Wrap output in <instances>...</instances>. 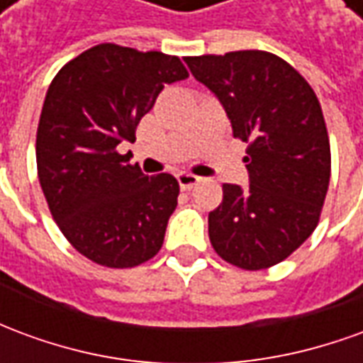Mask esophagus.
<instances>
[{"label":"esophagus","mask_w":363,"mask_h":363,"mask_svg":"<svg viewBox=\"0 0 363 363\" xmlns=\"http://www.w3.org/2000/svg\"><path fill=\"white\" fill-rule=\"evenodd\" d=\"M177 179H179V184H181L182 190H190L192 186H196L198 182H200V177L192 173H179L177 174Z\"/></svg>","instance_id":"esophagus-1"}]
</instances>
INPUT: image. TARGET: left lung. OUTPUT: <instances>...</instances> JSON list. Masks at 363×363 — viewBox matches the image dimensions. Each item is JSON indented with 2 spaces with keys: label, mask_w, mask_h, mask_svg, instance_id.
Returning <instances> with one entry per match:
<instances>
[{
  "label": "left lung",
  "mask_w": 363,
  "mask_h": 363,
  "mask_svg": "<svg viewBox=\"0 0 363 363\" xmlns=\"http://www.w3.org/2000/svg\"><path fill=\"white\" fill-rule=\"evenodd\" d=\"M220 99L233 138L247 143L249 186L223 184L208 216L213 251L243 270L288 259L319 223L330 143L319 99L286 60L262 50L184 58Z\"/></svg>",
  "instance_id": "8db88e82"
}]
</instances>
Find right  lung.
Returning a JSON list of instances; mask_svg holds the SVG:
<instances>
[{"mask_svg":"<svg viewBox=\"0 0 363 363\" xmlns=\"http://www.w3.org/2000/svg\"><path fill=\"white\" fill-rule=\"evenodd\" d=\"M177 56L96 44L52 79L36 132V167L60 231L108 268L153 259L177 208L173 174L153 177L118 153L165 85L186 79Z\"/></svg>","mask_w":363,"mask_h":363,"instance_id":"right-lung-1","label":"right lung"}]
</instances>
